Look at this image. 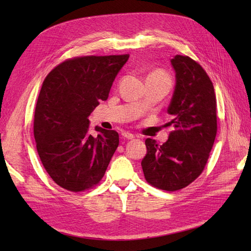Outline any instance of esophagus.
Segmentation results:
<instances>
[{
    "label": "esophagus",
    "instance_id": "1",
    "mask_svg": "<svg viewBox=\"0 0 251 251\" xmlns=\"http://www.w3.org/2000/svg\"><path fill=\"white\" fill-rule=\"evenodd\" d=\"M122 136H123V138H125V139H128V140H131V139H134V135L132 134H130V132H128V131H124V132H122Z\"/></svg>",
    "mask_w": 251,
    "mask_h": 251
}]
</instances>
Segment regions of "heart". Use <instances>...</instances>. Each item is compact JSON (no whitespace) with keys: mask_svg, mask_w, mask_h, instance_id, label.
<instances>
[{"mask_svg":"<svg viewBox=\"0 0 251 251\" xmlns=\"http://www.w3.org/2000/svg\"><path fill=\"white\" fill-rule=\"evenodd\" d=\"M151 75H152V76H155V77H157V78H159V79H163V81L167 82V83L170 85V77L168 76L167 73H165V72H163V71H156V72L152 73Z\"/></svg>","mask_w":251,"mask_h":251,"instance_id":"b5f03b06","label":"heart"}]
</instances>
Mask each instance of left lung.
Instances as JSON below:
<instances>
[{"mask_svg": "<svg viewBox=\"0 0 251 251\" xmlns=\"http://www.w3.org/2000/svg\"><path fill=\"white\" fill-rule=\"evenodd\" d=\"M170 63L176 85L167 113L173 126L162 146L148 138L141 162L149 183L165 191L188 186L204 170L217 134L214 85L204 69L188 56L176 55Z\"/></svg>", "mask_w": 251, "mask_h": 251, "instance_id": "obj_1", "label": "left lung"}]
</instances>
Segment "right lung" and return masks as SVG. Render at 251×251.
Wrapping results in <instances>:
<instances>
[{"label": "right lung", "instance_id": "add662e5", "mask_svg": "<svg viewBox=\"0 0 251 251\" xmlns=\"http://www.w3.org/2000/svg\"><path fill=\"white\" fill-rule=\"evenodd\" d=\"M129 55L77 57L60 63L42 85L34 113L36 150L46 172L61 188L79 192L102 179L119 134L95 127L88 116L109 97Z\"/></svg>", "mask_w": 251, "mask_h": 251}]
</instances>
